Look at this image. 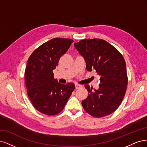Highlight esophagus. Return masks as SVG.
Wrapping results in <instances>:
<instances>
[{
    "instance_id": "34e87169",
    "label": "esophagus",
    "mask_w": 147,
    "mask_h": 147,
    "mask_svg": "<svg viewBox=\"0 0 147 147\" xmlns=\"http://www.w3.org/2000/svg\"><path fill=\"white\" fill-rule=\"evenodd\" d=\"M82 86H80V85H79V84H75V88H76V89H79Z\"/></svg>"
}]
</instances>
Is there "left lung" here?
Wrapping results in <instances>:
<instances>
[{"instance_id":"1","label":"left lung","mask_w":147,"mask_h":147,"mask_svg":"<svg viewBox=\"0 0 147 147\" xmlns=\"http://www.w3.org/2000/svg\"><path fill=\"white\" fill-rule=\"evenodd\" d=\"M75 48L84 58L86 69H93L100 76L99 88L85 85L88 92L82 105L90 115L102 117L110 115L119 107L126 90V65L123 55L106 41L85 39L74 43Z\"/></svg>"}]
</instances>
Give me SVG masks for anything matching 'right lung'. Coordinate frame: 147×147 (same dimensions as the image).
Returning <instances> with one entry per match:
<instances>
[{"mask_svg": "<svg viewBox=\"0 0 147 147\" xmlns=\"http://www.w3.org/2000/svg\"><path fill=\"white\" fill-rule=\"evenodd\" d=\"M73 42L68 38L51 39L36 49L27 60L25 82L28 96L36 109L44 114H58L75 88L73 83H59L53 73Z\"/></svg>", "mask_w": 147, "mask_h": 147, "instance_id": "1", "label": "right lung"}]
</instances>
